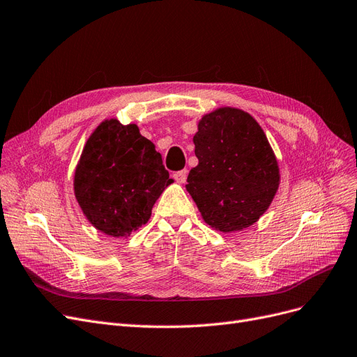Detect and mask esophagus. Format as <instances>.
Segmentation results:
<instances>
[{
    "instance_id": "esophagus-1",
    "label": "esophagus",
    "mask_w": 357,
    "mask_h": 357,
    "mask_svg": "<svg viewBox=\"0 0 357 357\" xmlns=\"http://www.w3.org/2000/svg\"><path fill=\"white\" fill-rule=\"evenodd\" d=\"M187 176H188V170L187 169H182V170H178L174 174V178L179 182V183H183L187 181Z\"/></svg>"
}]
</instances>
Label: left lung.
<instances>
[{
	"label": "left lung",
	"mask_w": 357,
	"mask_h": 357,
	"mask_svg": "<svg viewBox=\"0 0 357 357\" xmlns=\"http://www.w3.org/2000/svg\"><path fill=\"white\" fill-rule=\"evenodd\" d=\"M199 165L187 191L210 227L244 229L266 212L280 185V169L265 132L248 113L223 107L206 114L194 135Z\"/></svg>",
	"instance_id": "8db88e82"
}]
</instances>
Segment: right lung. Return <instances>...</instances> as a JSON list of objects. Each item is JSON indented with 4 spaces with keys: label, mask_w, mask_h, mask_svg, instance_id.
Segmentation results:
<instances>
[{
    "label": "right lung",
    "mask_w": 357,
    "mask_h": 357,
    "mask_svg": "<svg viewBox=\"0 0 357 357\" xmlns=\"http://www.w3.org/2000/svg\"><path fill=\"white\" fill-rule=\"evenodd\" d=\"M170 182L162 154L138 126L110 119L86 141L75 172V195L92 225L121 238L150 219Z\"/></svg>",
    "instance_id": "right-lung-1"
}]
</instances>
